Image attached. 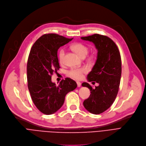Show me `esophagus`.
Wrapping results in <instances>:
<instances>
[{
  "label": "esophagus",
  "mask_w": 146,
  "mask_h": 146,
  "mask_svg": "<svg viewBox=\"0 0 146 146\" xmlns=\"http://www.w3.org/2000/svg\"><path fill=\"white\" fill-rule=\"evenodd\" d=\"M76 83H77V85H78V88H79V87L81 86V83H80V82H77Z\"/></svg>",
  "instance_id": "obj_1"
}]
</instances>
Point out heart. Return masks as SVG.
I'll list each match as a JSON object with an SVG mask.
<instances>
[{"mask_svg": "<svg viewBox=\"0 0 146 146\" xmlns=\"http://www.w3.org/2000/svg\"><path fill=\"white\" fill-rule=\"evenodd\" d=\"M74 51L78 54L80 57L85 58L88 55L89 52L88 48L84 44L78 43H75L72 46ZM65 55V50L64 49H61L59 52V60L61 63L64 62ZM87 72V68L85 67H81L79 68H72L67 72V75L70 78L74 79L79 80L83 77V74Z\"/></svg>", "mask_w": 146, "mask_h": 146, "instance_id": "heart-1", "label": "heart"}]
</instances>
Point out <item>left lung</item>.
<instances>
[{
  "mask_svg": "<svg viewBox=\"0 0 146 146\" xmlns=\"http://www.w3.org/2000/svg\"><path fill=\"white\" fill-rule=\"evenodd\" d=\"M81 39L92 42L98 51L87 80L97 82L98 86L93 89L86 82L82 86L91 91L90 96L84 101V107L89 112L98 115L108 109L117 96L122 73L121 57L115 43L107 36L94 34Z\"/></svg>",
  "mask_w": 146,
  "mask_h": 146,
  "instance_id": "obj_1",
  "label": "left lung"
}]
</instances>
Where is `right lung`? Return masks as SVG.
<instances>
[{
	"label": "right lung",
	"mask_w": 146,
	"mask_h": 146,
	"mask_svg": "<svg viewBox=\"0 0 146 146\" xmlns=\"http://www.w3.org/2000/svg\"><path fill=\"white\" fill-rule=\"evenodd\" d=\"M72 40L56 34L44 35L31 48L27 66L28 88L35 105L45 115L57 111L66 94L77 88L76 82L70 78L58 85L51 80V75L60 68L58 49Z\"/></svg>",
	"instance_id": "add662e5"
}]
</instances>
